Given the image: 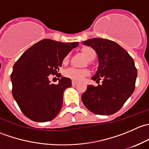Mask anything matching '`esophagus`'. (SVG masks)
<instances>
[{"instance_id": "obj_1", "label": "esophagus", "mask_w": 149, "mask_h": 149, "mask_svg": "<svg viewBox=\"0 0 149 149\" xmlns=\"http://www.w3.org/2000/svg\"><path fill=\"white\" fill-rule=\"evenodd\" d=\"M78 83H79V81H74V80L72 81V85H73V86L76 85Z\"/></svg>"}]
</instances>
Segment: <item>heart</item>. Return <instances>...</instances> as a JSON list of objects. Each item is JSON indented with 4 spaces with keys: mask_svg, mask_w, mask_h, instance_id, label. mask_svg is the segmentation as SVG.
Wrapping results in <instances>:
<instances>
[{
    "mask_svg": "<svg viewBox=\"0 0 149 149\" xmlns=\"http://www.w3.org/2000/svg\"><path fill=\"white\" fill-rule=\"evenodd\" d=\"M82 52L84 55L86 57L88 61L95 58V51L90 47H84L82 48ZM70 58V54H67L63 58V63H67ZM89 74V70L87 69H79L76 68H68L64 71V76L68 79H73L75 81L82 80L85 76Z\"/></svg>",
    "mask_w": 149,
    "mask_h": 149,
    "instance_id": "b5f03b06",
    "label": "heart"
}]
</instances>
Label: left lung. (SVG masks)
<instances>
[{
  "label": "left lung",
  "instance_id": "obj_1",
  "mask_svg": "<svg viewBox=\"0 0 149 149\" xmlns=\"http://www.w3.org/2000/svg\"><path fill=\"white\" fill-rule=\"evenodd\" d=\"M84 44L97 52L99 67L91 79L97 82L102 80V84L88 85L82 102L93 113L112 115L121 109L134 91L137 78L134 61L125 49L112 40L92 38Z\"/></svg>",
  "mask_w": 149,
  "mask_h": 149
}]
</instances>
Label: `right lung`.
<instances>
[{"instance_id":"1","label":"right lung","mask_w":149,"mask_h":149,"mask_svg":"<svg viewBox=\"0 0 149 149\" xmlns=\"http://www.w3.org/2000/svg\"><path fill=\"white\" fill-rule=\"evenodd\" d=\"M79 42L63 43L49 39L38 42L15 63L10 74L12 94L24 115L35 122L50 121L58 115L65 88L71 80L61 77L50 84L49 74H58L64 57Z\"/></svg>"}]
</instances>
